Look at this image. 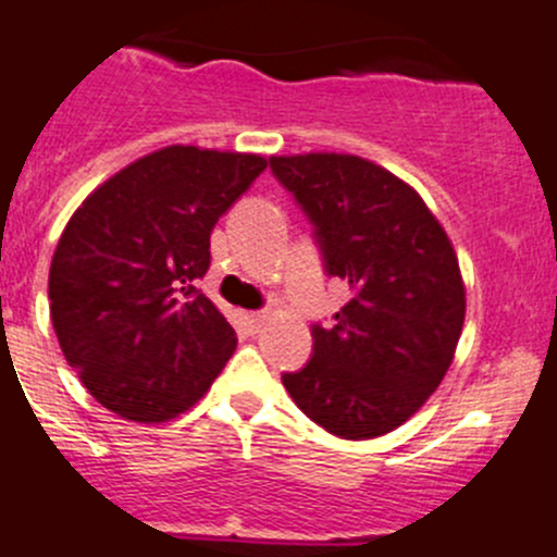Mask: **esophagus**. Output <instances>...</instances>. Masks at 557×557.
<instances>
[{"label":"esophagus","mask_w":557,"mask_h":557,"mask_svg":"<svg viewBox=\"0 0 557 557\" xmlns=\"http://www.w3.org/2000/svg\"><path fill=\"white\" fill-rule=\"evenodd\" d=\"M263 321H267V315H263V312H242V323H245V329L250 334L261 332Z\"/></svg>","instance_id":"34e87169"}]
</instances>
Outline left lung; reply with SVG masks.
<instances>
[{
    "label": "left lung",
    "mask_w": 557,
    "mask_h": 557,
    "mask_svg": "<svg viewBox=\"0 0 557 557\" xmlns=\"http://www.w3.org/2000/svg\"><path fill=\"white\" fill-rule=\"evenodd\" d=\"M269 165L315 228L326 274L350 288L334 326H312V359L283 386L337 438L392 433L455 359L466 321L455 247L422 196L370 160L310 152Z\"/></svg>",
    "instance_id": "8db88e82"
}]
</instances>
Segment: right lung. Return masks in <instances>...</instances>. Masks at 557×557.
<instances>
[{
    "mask_svg": "<svg viewBox=\"0 0 557 557\" xmlns=\"http://www.w3.org/2000/svg\"><path fill=\"white\" fill-rule=\"evenodd\" d=\"M267 158L165 147L102 182L64 225L48 272L67 364L102 408L169 422L209 392L236 348L196 288L209 236Z\"/></svg>",
    "mask_w": 557,
    "mask_h": 557,
    "instance_id": "1",
    "label": "right lung"
}]
</instances>
